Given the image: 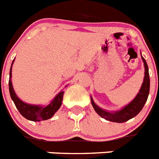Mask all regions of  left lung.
I'll return each mask as SVG.
<instances>
[{
    "label": "left lung",
    "instance_id": "left-lung-1",
    "mask_svg": "<svg viewBox=\"0 0 159 159\" xmlns=\"http://www.w3.org/2000/svg\"><path fill=\"white\" fill-rule=\"evenodd\" d=\"M142 59H143L144 67H145V76H144V80H143L141 89H140L139 92L138 93V95H136L134 100L130 102L127 106L123 107L122 110L114 112V113H111V112L106 111L102 110L100 107H99L94 102L93 99L91 97L92 107L99 116H100L101 117L105 119L106 120H108V121L115 122V123H124L129 119L134 118L141 111L143 107L145 105L146 102H147L149 92H150V76H149L148 65L146 62L145 59L143 57H142Z\"/></svg>",
    "mask_w": 159,
    "mask_h": 159
}]
</instances>
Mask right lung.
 <instances>
[{
    "mask_svg": "<svg viewBox=\"0 0 159 159\" xmlns=\"http://www.w3.org/2000/svg\"><path fill=\"white\" fill-rule=\"evenodd\" d=\"M14 62V60L12 63V65ZM12 66H11L10 71H9V81H8V89L10 93L11 98L14 102V104L17 108V110L23 116L25 119L31 120V121H41V120H47L51 119L54 114L59 110L61 104H62L63 95L64 92H60L55 99L46 107L36 106V105L27 104L21 101L16 96V93L14 92L12 88V82H11V77H12Z\"/></svg>",
    "mask_w": 159,
    "mask_h": 159,
    "instance_id": "right-lung-1",
    "label": "right lung"
}]
</instances>
